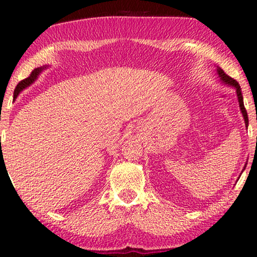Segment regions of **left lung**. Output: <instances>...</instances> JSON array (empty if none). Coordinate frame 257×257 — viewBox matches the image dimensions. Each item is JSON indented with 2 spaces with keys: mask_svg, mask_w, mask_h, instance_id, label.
<instances>
[{
  "mask_svg": "<svg viewBox=\"0 0 257 257\" xmlns=\"http://www.w3.org/2000/svg\"><path fill=\"white\" fill-rule=\"evenodd\" d=\"M216 73H217L219 80H221L222 84L224 85H228L230 86V87H234L236 89V94H237V99H238V104H239V109H241V113L243 115V119H244V124H245V127L248 128V125H249V120H248V113H246L245 108H244V104H243V95H242V91H241V87H239L238 82L234 80L232 78H230L229 75H226L224 71H223L222 68L217 67L216 69ZM246 165V164H245ZM245 165H244V169H245ZM243 169V170H244Z\"/></svg>",
  "mask_w": 257,
  "mask_h": 257,
  "instance_id": "1",
  "label": "left lung"
}]
</instances>
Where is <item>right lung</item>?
I'll return each mask as SVG.
<instances>
[{
	"mask_svg": "<svg viewBox=\"0 0 257 257\" xmlns=\"http://www.w3.org/2000/svg\"><path fill=\"white\" fill-rule=\"evenodd\" d=\"M47 67H48V66H42V67L35 68L34 71L32 72V74L28 76V78L25 79V80H22V81H20L19 84H18V86H16L15 91H14V100L18 98V95L23 91V89L27 88V87H29V86H31L33 82H34L35 80L38 79V76L40 75V73H41L43 69H46Z\"/></svg>",
	"mask_w": 257,
	"mask_h": 257,
	"instance_id": "obj_1",
	"label": "right lung"
}]
</instances>
